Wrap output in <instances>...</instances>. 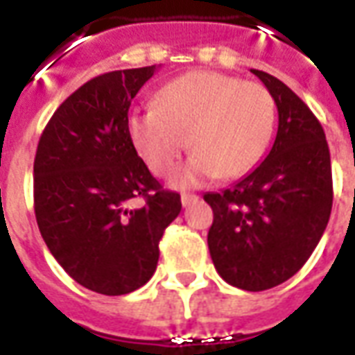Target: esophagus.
Returning <instances> with one entry per match:
<instances>
[{
    "label": "esophagus",
    "instance_id": "esophagus-1",
    "mask_svg": "<svg viewBox=\"0 0 355 355\" xmlns=\"http://www.w3.org/2000/svg\"><path fill=\"white\" fill-rule=\"evenodd\" d=\"M180 201H182L184 207H188V205H192V203L198 201V196H193V193H182V196H180Z\"/></svg>",
    "mask_w": 355,
    "mask_h": 355
}]
</instances>
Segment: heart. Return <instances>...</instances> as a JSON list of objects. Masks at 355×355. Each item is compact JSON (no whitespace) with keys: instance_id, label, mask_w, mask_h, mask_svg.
Segmentation results:
<instances>
[{"instance_id":"b5f03b06","label":"heart","mask_w":355,"mask_h":355,"mask_svg":"<svg viewBox=\"0 0 355 355\" xmlns=\"http://www.w3.org/2000/svg\"><path fill=\"white\" fill-rule=\"evenodd\" d=\"M129 137L148 169L167 177L188 146L193 155L173 184L198 186L238 178L266 152L275 127V101L261 83L216 72H190L163 85L154 108L135 110Z\"/></svg>"}]
</instances>
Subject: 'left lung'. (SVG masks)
I'll return each mask as SVG.
<instances>
[{"mask_svg":"<svg viewBox=\"0 0 355 355\" xmlns=\"http://www.w3.org/2000/svg\"><path fill=\"white\" fill-rule=\"evenodd\" d=\"M277 106V135L266 159L223 192L207 243L216 272L243 291L287 282L310 259L333 207L331 155L323 127L283 81L251 70Z\"/></svg>","mask_w":355,"mask_h":355,"instance_id":"1","label":"left lung"}]
</instances>
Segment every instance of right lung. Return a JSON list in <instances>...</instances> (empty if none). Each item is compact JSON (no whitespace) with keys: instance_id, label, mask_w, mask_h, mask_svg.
Instances as JSON below:
<instances>
[{"instance_id":"add662e5","label":"right lung","mask_w":355,"mask_h":355,"mask_svg":"<svg viewBox=\"0 0 355 355\" xmlns=\"http://www.w3.org/2000/svg\"><path fill=\"white\" fill-rule=\"evenodd\" d=\"M155 70H116L81 85L53 114L35 152L45 245L73 282L110 297L154 275L159 239L182 209L140 159L127 127L132 98Z\"/></svg>"}]
</instances>
